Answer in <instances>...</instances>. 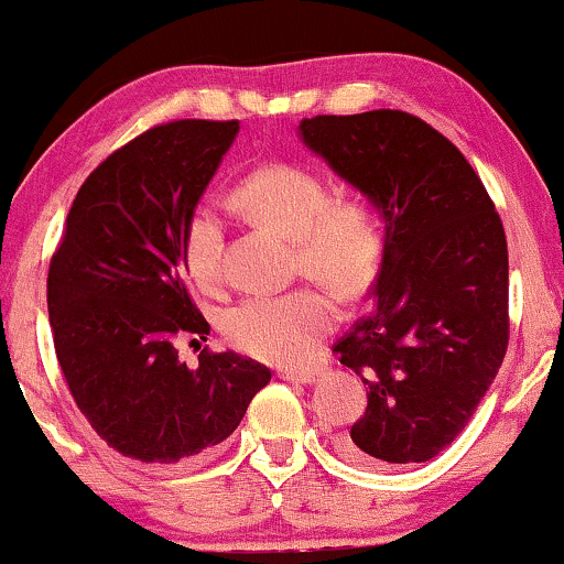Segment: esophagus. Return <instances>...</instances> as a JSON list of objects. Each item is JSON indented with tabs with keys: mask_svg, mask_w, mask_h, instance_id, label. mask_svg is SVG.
I'll return each instance as SVG.
<instances>
[{
	"mask_svg": "<svg viewBox=\"0 0 564 564\" xmlns=\"http://www.w3.org/2000/svg\"><path fill=\"white\" fill-rule=\"evenodd\" d=\"M276 376L284 380H292V383H313L318 378V370L313 368H282Z\"/></svg>",
	"mask_w": 564,
	"mask_h": 564,
	"instance_id": "obj_1",
	"label": "esophagus"
}]
</instances>
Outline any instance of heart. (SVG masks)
<instances>
[{
	"label": "heart",
	"mask_w": 564,
	"mask_h": 564,
	"mask_svg": "<svg viewBox=\"0 0 564 564\" xmlns=\"http://www.w3.org/2000/svg\"><path fill=\"white\" fill-rule=\"evenodd\" d=\"M232 202L253 223L295 240L297 269L336 295L352 300L370 288L378 272L383 236L368 204L332 199L328 186L308 167L267 163L246 175ZM223 228L209 209L194 212L186 225L184 261L188 276L204 290L219 282ZM336 324L334 300L321 290L256 295L225 316V336L240 352L267 362H297Z\"/></svg>",
	"instance_id": "heart-1"
}]
</instances>
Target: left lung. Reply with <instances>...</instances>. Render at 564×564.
I'll list each match as a JSON object with an SVG mask.
<instances>
[{"label":"left lung","instance_id":"left-lung-1","mask_svg":"<svg viewBox=\"0 0 564 564\" xmlns=\"http://www.w3.org/2000/svg\"><path fill=\"white\" fill-rule=\"evenodd\" d=\"M300 139L383 219L376 308L334 345L368 386L339 453L376 469L437 456L508 349V243L469 160L404 111L313 116Z\"/></svg>","mask_w":564,"mask_h":564}]
</instances>
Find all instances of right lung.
<instances>
[{
	"label": "right lung",
	"mask_w": 564,
	"mask_h": 564,
	"mask_svg": "<svg viewBox=\"0 0 564 564\" xmlns=\"http://www.w3.org/2000/svg\"><path fill=\"white\" fill-rule=\"evenodd\" d=\"M238 131L184 119L131 139L79 186L51 256L48 321L72 399L113 451L144 464L215 448L272 378L236 352L178 360V341L209 334L186 288V225Z\"/></svg>",
	"instance_id": "right-lung-1"
}]
</instances>
